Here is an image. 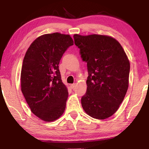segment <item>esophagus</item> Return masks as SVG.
Returning <instances> with one entry per match:
<instances>
[{
    "label": "esophagus",
    "instance_id": "1",
    "mask_svg": "<svg viewBox=\"0 0 149 149\" xmlns=\"http://www.w3.org/2000/svg\"><path fill=\"white\" fill-rule=\"evenodd\" d=\"M75 85H76V84H75V83L70 84V88H72V89H74V88L75 87Z\"/></svg>",
    "mask_w": 149,
    "mask_h": 149
}]
</instances>
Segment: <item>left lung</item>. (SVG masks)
I'll return each instance as SVG.
<instances>
[{"label":"left lung","mask_w":149,"mask_h":149,"mask_svg":"<svg viewBox=\"0 0 149 149\" xmlns=\"http://www.w3.org/2000/svg\"><path fill=\"white\" fill-rule=\"evenodd\" d=\"M74 38L88 71L82 107L92 118L106 119L116 112L127 93L129 60L120 43L111 36L75 34Z\"/></svg>","instance_id":"1"}]
</instances>
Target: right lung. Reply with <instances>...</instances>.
Segmentation results:
<instances>
[{"label":"right lung","mask_w":149,"mask_h":149,"mask_svg":"<svg viewBox=\"0 0 149 149\" xmlns=\"http://www.w3.org/2000/svg\"><path fill=\"white\" fill-rule=\"evenodd\" d=\"M73 45L69 34H45L34 40L25 54L22 92L32 113L45 122L55 121L65 110L68 92L58 65L66 50Z\"/></svg>","instance_id":"1"}]
</instances>
